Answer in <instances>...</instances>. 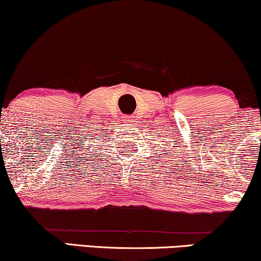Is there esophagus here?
Instances as JSON below:
<instances>
[{
	"label": "esophagus",
	"instance_id": "1",
	"mask_svg": "<svg viewBox=\"0 0 261 261\" xmlns=\"http://www.w3.org/2000/svg\"><path fill=\"white\" fill-rule=\"evenodd\" d=\"M124 121H127L128 123H133L134 122V117L133 116H126V117H124Z\"/></svg>",
	"mask_w": 261,
	"mask_h": 261
}]
</instances>
